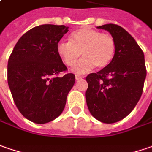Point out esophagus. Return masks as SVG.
I'll list each match as a JSON object with an SVG mask.
<instances>
[{
  "label": "esophagus",
  "instance_id": "1",
  "mask_svg": "<svg viewBox=\"0 0 152 152\" xmlns=\"http://www.w3.org/2000/svg\"><path fill=\"white\" fill-rule=\"evenodd\" d=\"M83 76H79V75H76V80H81V79H83Z\"/></svg>",
  "mask_w": 152,
  "mask_h": 152
}]
</instances>
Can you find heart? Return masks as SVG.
Masks as SVG:
<instances>
[{
    "mask_svg": "<svg viewBox=\"0 0 152 152\" xmlns=\"http://www.w3.org/2000/svg\"><path fill=\"white\" fill-rule=\"evenodd\" d=\"M69 39V42L58 43L57 53L67 66H72L82 52L83 57L72 69L76 74H85L94 66L104 68L114 58L115 40L108 34L83 28L73 31Z\"/></svg>",
    "mask_w": 152,
    "mask_h": 152,
    "instance_id": "obj_1",
    "label": "heart"
}]
</instances>
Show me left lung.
<instances>
[{
    "mask_svg": "<svg viewBox=\"0 0 152 152\" xmlns=\"http://www.w3.org/2000/svg\"><path fill=\"white\" fill-rule=\"evenodd\" d=\"M97 28L110 33L115 52L107 66L86 77V101L97 120L114 123L129 115L141 97L146 76L145 56L134 37L121 26L108 23Z\"/></svg>",
    "mask_w": 152,
    "mask_h": 152,
    "instance_id": "1",
    "label": "left lung"
}]
</instances>
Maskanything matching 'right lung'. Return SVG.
<instances>
[{
    "mask_svg": "<svg viewBox=\"0 0 152 152\" xmlns=\"http://www.w3.org/2000/svg\"><path fill=\"white\" fill-rule=\"evenodd\" d=\"M67 26L42 24L32 28L18 41L7 64V83L20 113L43 124L57 118L64 109L76 77L58 76L67 67L57 53V45Z\"/></svg>",
    "mask_w": 152,
    "mask_h": 152,
    "instance_id": "right-lung-1",
    "label": "right lung"
}]
</instances>
